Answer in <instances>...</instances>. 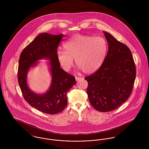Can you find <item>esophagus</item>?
<instances>
[{
  "label": "esophagus",
  "mask_w": 149,
  "mask_h": 149,
  "mask_svg": "<svg viewBox=\"0 0 149 149\" xmlns=\"http://www.w3.org/2000/svg\"><path fill=\"white\" fill-rule=\"evenodd\" d=\"M82 78H81V77H75V80H76V81H79V80H80V79H81Z\"/></svg>",
  "instance_id": "esophagus-1"
}]
</instances>
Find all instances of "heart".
Masks as SVG:
<instances>
[{
	"label": "heart",
	"mask_w": 149,
	"mask_h": 149,
	"mask_svg": "<svg viewBox=\"0 0 149 149\" xmlns=\"http://www.w3.org/2000/svg\"><path fill=\"white\" fill-rule=\"evenodd\" d=\"M64 51L57 52V58L65 71L74 65V59L79 68L87 74L98 70L102 65L108 51L106 40L102 37L75 35L64 43Z\"/></svg>",
	"instance_id": "obj_1"
}]
</instances>
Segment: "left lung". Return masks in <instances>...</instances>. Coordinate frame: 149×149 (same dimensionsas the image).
<instances>
[{
	"mask_svg": "<svg viewBox=\"0 0 149 149\" xmlns=\"http://www.w3.org/2000/svg\"><path fill=\"white\" fill-rule=\"evenodd\" d=\"M103 33L108 43L106 57L99 69L85 79L91 105L99 112H106L127 100L136 78V66L127 46L109 33Z\"/></svg>",
	"mask_w": 149,
	"mask_h": 149,
	"instance_id": "obj_1",
	"label": "left lung"
}]
</instances>
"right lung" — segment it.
Segmentation results:
<instances>
[{
  "label": "right lung",
  "instance_id": "right-lung-1",
  "mask_svg": "<svg viewBox=\"0 0 149 149\" xmlns=\"http://www.w3.org/2000/svg\"><path fill=\"white\" fill-rule=\"evenodd\" d=\"M64 35L40 33L27 46L21 54L18 70V81L24 99L43 113L54 114L67 106L66 94L75 84V78L60 68L57 58V47ZM42 58L50 60L52 80L48 91L43 95L32 92L28 88L26 75L29 69Z\"/></svg>",
  "mask_w": 149,
  "mask_h": 149
}]
</instances>
